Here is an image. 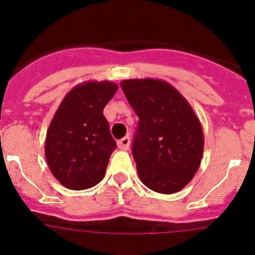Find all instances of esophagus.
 Returning <instances> with one entry per match:
<instances>
[{"label": "esophagus", "mask_w": 255, "mask_h": 255, "mask_svg": "<svg viewBox=\"0 0 255 255\" xmlns=\"http://www.w3.org/2000/svg\"><path fill=\"white\" fill-rule=\"evenodd\" d=\"M129 144H130V139L129 137H123L122 139H119L118 141V147L121 150H128L129 148Z\"/></svg>", "instance_id": "34e87169"}]
</instances>
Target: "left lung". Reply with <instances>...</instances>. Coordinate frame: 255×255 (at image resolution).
<instances>
[{
    "instance_id": "8db88e82",
    "label": "left lung",
    "mask_w": 255,
    "mask_h": 255,
    "mask_svg": "<svg viewBox=\"0 0 255 255\" xmlns=\"http://www.w3.org/2000/svg\"><path fill=\"white\" fill-rule=\"evenodd\" d=\"M121 88L139 118L132 153L141 182L157 193H176L193 179L203 155L193 108L162 80H125Z\"/></svg>"
}]
</instances>
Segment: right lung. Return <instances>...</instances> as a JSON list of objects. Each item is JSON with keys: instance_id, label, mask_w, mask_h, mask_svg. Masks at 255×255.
<instances>
[{"instance_id": "right-lung-1", "label": "right lung", "mask_w": 255, "mask_h": 255, "mask_svg": "<svg viewBox=\"0 0 255 255\" xmlns=\"http://www.w3.org/2000/svg\"><path fill=\"white\" fill-rule=\"evenodd\" d=\"M117 90L111 81L77 85L50 122L45 157L54 178L68 189H89L104 178L117 143L103 111Z\"/></svg>"}]
</instances>
